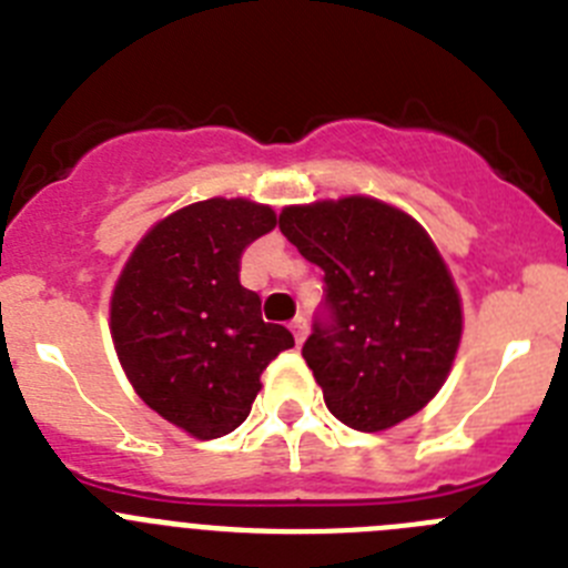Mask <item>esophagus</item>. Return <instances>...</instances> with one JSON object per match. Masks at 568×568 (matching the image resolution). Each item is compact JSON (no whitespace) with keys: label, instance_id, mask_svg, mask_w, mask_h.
I'll return each instance as SVG.
<instances>
[{"label":"esophagus","instance_id":"esophagus-1","mask_svg":"<svg viewBox=\"0 0 568 568\" xmlns=\"http://www.w3.org/2000/svg\"><path fill=\"white\" fill-rule=\"evenodd\" d=\"M290 329H293L295 341H298V344H301V341L307 338V318H301V315H298V318H295L293 324H290Z\"/></svg>","mask_w":568,"mask_h":568}]
</instances>
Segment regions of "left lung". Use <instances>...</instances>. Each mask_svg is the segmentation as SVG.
Masks as SVG:
<instances>
[{"label": "left lung", "instance_id": "obj_1", "mask_svg": "<svg viewBox=\"0 0 568 568\" xmlns=\"http://www.w3.org/2000/svg\"><path fill=\"white\" fill-rule=\"evenodd\" d=\"M278 227L324 270V313L301 355L329 413L381 433L424 409L464 329L460 295L426 230L366 195L284 207Z\"/></svg>", "mask_w": 568, "mask_h": 568}]
</instances>
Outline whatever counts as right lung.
Wrapping results in <instances>:
<instances>
[{
    "label": "right lung",
    "instance_id": "right-lung-1",
    "mask_svg": "<svg viewBox=\"0 0 568 568\" xmlns=\"http://www.w3.org/2000/svg\"><path fill=\"white\" fill-rule=\"evenodd\" d=\"M278 224L273 207L207 199L155 224L124 264L110 335L139 398L195 438L233 433L293 333L261 318L241 253Z\"/></svg>",
    "mask_w": 568,
    "mask_h": 568
}]
</instances>
